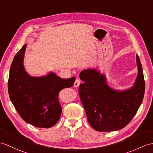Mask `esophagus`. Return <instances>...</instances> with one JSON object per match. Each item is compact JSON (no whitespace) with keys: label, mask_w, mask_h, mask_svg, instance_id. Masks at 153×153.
Masks as SVG:
<instances>
[{"label":"esophagus","mask_w":153,"mask_h":153,"mask_svg":"<svg viewBox=\"0 0 153 153\" xmlns=\"http://www.w3.org/2000/svg\"><path fill=\"white\" fill-rule=\"evenodd\" d=\"M80 84V80L79 79H76L75 82H74V88H78Z\"/></svg>","instance_id":"1"}]
</instances>
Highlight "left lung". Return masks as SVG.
Returning a JSON list of instances; mask_svg holds the SVG:
<instances>
[{"mask_svg":"<svg viewBox=\"0 0 153 153\" xmlns=\"http://www.w3.org/2000/svg\"><path fill=\"white\" fill-rule=\"evenodd\" d=\"M138 73L132 86L116 90L106 84V78L98 69L82 71L80 79L84 81L79 88L82 104L88 121L97 131L120 130L129 123L143 101L145 80L140 59L136 54Z\"/></svg>","mask_w":153,"mask_h":153,"instance_id":"left-lung-1","label":"left lung"}]
</instances>
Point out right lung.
I'll return each mask as SVG.
<instances>
[{"label": "right lung", "mask_w": 153, "mask_h": 153, "mask_svg": "<svg viewBox=\"0 0 153 153\" xmlns=\"http://www.w3.org/2000/svg\"><path fill=\"white\" fill-rule=\"evenodd\" d=\"M27 45L15 56L10 70L8 94L20 116L28 123L39 128H50L59 120L62 106L58 94L62 89L71 88L75 77L61 79L54 73L31 76L23 65Z\"/></svg>", "instance_id": "obj_1"}]
</instances>
